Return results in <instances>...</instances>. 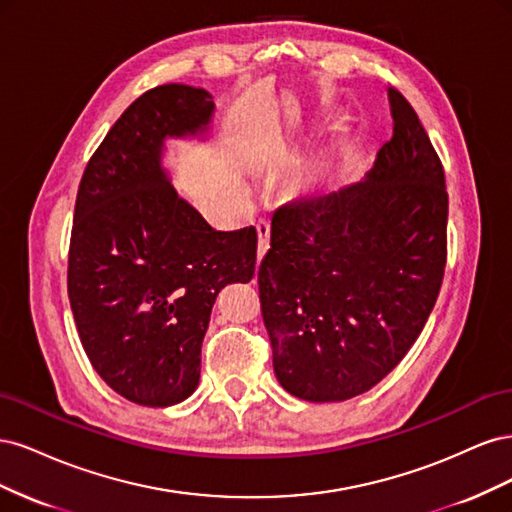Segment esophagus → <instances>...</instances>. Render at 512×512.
Wrapping results in <instances>:
<instances>
[{
	"mask_svg": "<svg viewBox=\"0 0 512 512\" xmlns=\"http://www.w3.org/2000/svg\"><path fill=\"white\" fill-rule=\"evenodd\" d=\"M256 232H258V258H262L269 250V237H271L269 220H260L256 224Z\"/></svg>",
	"mask_w": 512,
	"mask_h": 512,
	"instance_id": "34e87169",
	"label": "esophagus"
}]
</instances>
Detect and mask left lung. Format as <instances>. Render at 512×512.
Segmentation results:
<instances>
[{
    "label": "left lung",
    "instance_id": "left-lung-1",
    "mask_svg": "<svg viewBox=\"0 0 512 512\" xmlns=\"http://www.w3.org/2000/svg\"><path fill=\"white\" fill-rule=\"evenodd\" d=\"M393 138L367 177L277 209L258 269L273 369L305 401H344L404 359L446 267L444 170L410 102L389 87Z\"/></svg>",
    "mask_w": 512,
    "mask_h": 512
}]
</instances>
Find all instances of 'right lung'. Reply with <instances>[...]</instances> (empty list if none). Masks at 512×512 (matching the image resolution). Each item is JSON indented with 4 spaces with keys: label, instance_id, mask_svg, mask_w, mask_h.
<instances>
[{
    "label": "right lung",
    "instance_id": "1",
    "mask_svg": "<svg viewBox=\"0 0 512 512\" xmlns=\"http://www.w3.org/2000/svg\"><path fill=\"white\" fill-rule=\"evenodd\" d=\"M213 113L205 89H149L108 130L76 194V329L100 378L141 406L166 408L196 391L215 297L256 269V228H211L162 166L166 138L207 136Z\"/></svg>",
    "mask_w": 512,
    "mask_h": 512
}]
</instances>
